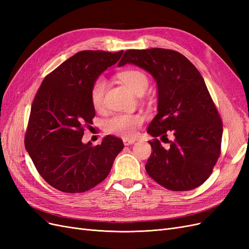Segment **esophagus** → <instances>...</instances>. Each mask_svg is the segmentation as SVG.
<instances>
[{"instance_id":"esophagus-1","label":"esophagus","mask_w":249,"mask_h":249,"mask_svg":"<svg viewBox=\"0 0 249 249\" xmlns=\"http://www.w3.org/2000/svg\"><path fill=\"white\" fill-rule=\"evenodd\" d=\"M135 142V139H124V145H131Z\"/></svg>"}]
</instances>
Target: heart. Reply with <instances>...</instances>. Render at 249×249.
<instances>
[{
	"instance_id": "b5f03b06",
	"label": "heart",
	"mask_w": 249,
	"mask_h": 249,
	"mask_svg": "<svg viewBox=\"0 0 249 249\" xmlns=\"http://www.w3.org/2000/svg\"><path fill=\"white\" fill-rule=\"evenodd\" d=\"M118 79L133 93L139 96L144 94L149 86V79L146 73L138 70H126L119 72ZM107 86V81L100 77L93 82L90 88V102L95 110L104 107ZM142 123L143 117L138 114H114L105 122V130L109 134L131 138Z\"/></svg>"
}]
</instances>
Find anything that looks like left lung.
<instances>
[{
	"instance_id": "1",
	"label": "left lung",
	"mask_w": 249,
	"mask_h": 249,
	"mask_svg": "<svg viewBox=\"0 0 249 249\" xmlns=\"http://www.w3.org/2000/svg\"><path fill=\"white\" fill-rule=\"evenodd\" d=\"M126 63L148 71L158 85V114L147 133L155 139L145 165L148 176L172 191H189L211 176L221 153L222 120L201 74L180 53L168 49L127 50ZM171 133L173 141L167 135ZM157 137L171 145L165 150Z\"/></svg>"
}]
</instances>
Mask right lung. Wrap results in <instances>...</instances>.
<instances>
[{
  "label": "right lung",
  "instance_id": "right-lung-1",
  "mask_svg": "<svg viewBox=\"0 0 249 249\" xmlns=\"http://www.w3.org/2000/svg\"><path fill=\"white\" fill-rule=\"evenodd\" d=\"M124 51H81L43 79L30 112L25 146L48 184L82 193L106 178L124 142L108 135L95 146L82 137L95 116L90 88Z\"/></svg>",
  "mask_w": 249,
  "mask_h": 249
}]
</instances>
